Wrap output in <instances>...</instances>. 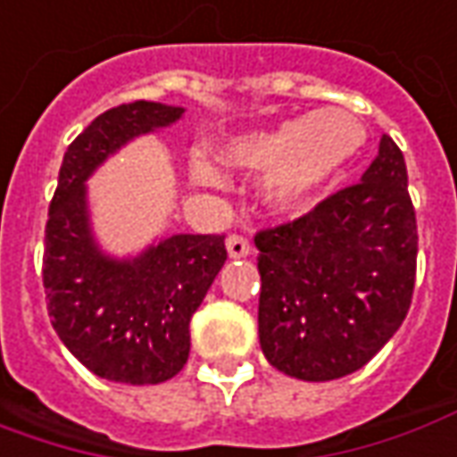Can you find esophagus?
I'll use <instances>...</instances> for the list:
<instances>
[{
  "mask_svg": "<svg viewBox=\"0 0 457 457\" xmlns=\"http://www.w3.org/2000/svg\"><path fill=\"white\" fill-rule=\"evenodd\" d=\"M228 253L229 257H247V254L253 253V245H250L247 237H242V235H229Z\"/></svg>",
  "mask_w": 457,
  "mask_h": 457,
  "instance_id": "obj_1",
  "label": "esophagus"
}]
</instances>
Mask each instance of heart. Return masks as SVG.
<instances>
[{
    "label": "heart",
    "mask_w": 457,
    "mask_h": 457,
    "mask_svg": "<svg viewBox=\"0 0 457 457\" xmlns=\"http://www.w3.org/2000/svg\"><path fill=\"white\" fill-rule=\"evenodd\" d=\"M365 142V127L345 110H320L270 132L229 139L225 162L270 170L265 197L280 210L305 207ZM189 172L203 185H220L222 172L210 157L192 152Z\"/></svg>",
    "instance_id": "1"
}]
</instances>
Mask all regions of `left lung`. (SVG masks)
Masks as SVG:
<instances>
[{
  "label": "left lung",
  "mask_w": 457,
  "mask_h": 457,
  "mask_svg": "<svg viewBox=\"0 0 457 457\" xmlns=\"http://www.w3.org/2000/svg\"><path fill=\"white\" fill-rule=\"evenodd\" d=\"M260 347L300 380L360 370L411 310L418 225L403 152L383 135L360 182L254 235Z\"/></svg>",
  "instance_id": "1"
}]
</instances>
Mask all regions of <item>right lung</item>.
<instances>
[{
	"mask_svg": "<svg viewBox=\"0 0 457 457\" xmlns=\"http://www.w3.org/2000/svg\"><path fill=\"white\" fill-rule=\"evenodd\" d=\"M182 107L129 102L102 112L64 152L45 229L46 312L74 358L104 380L157 385L189 358V318L228 260L225 235H172L135 260L99 253L85 179L127 139L177 122Z\"/></svg>",
	"mask_w": 457,
	"mask_h": 457,
	"instance_id": "add662e5",
	"label": "right lung"
}]
</instances>
